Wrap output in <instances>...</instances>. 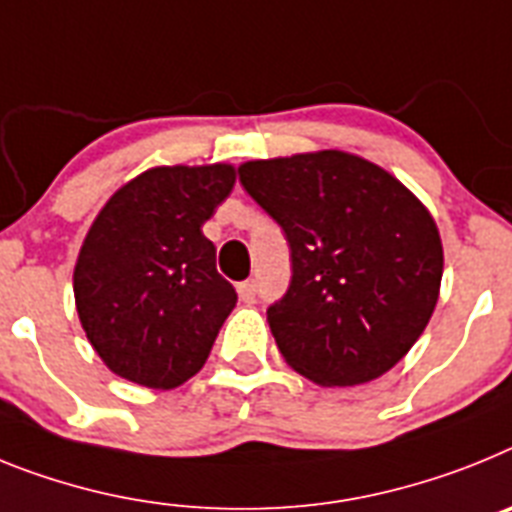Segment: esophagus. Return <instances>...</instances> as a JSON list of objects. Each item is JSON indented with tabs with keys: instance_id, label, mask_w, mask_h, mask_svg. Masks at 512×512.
<instances>
[{
	"instance_id": "esophagus-1",
	"label": "esophagus",
	"mask_w": 512,
	"mask_h": 512,
	"mask_svg": "<svg viewBox=\"0 0 512 512\" xmlns=\"http://www.w3.org/2000/svg\"><path fill=\"white\" fill-rule=\"evenodd\" d=\"M237 291H239V299H242L244 304H255L257 301V283L255 281L239 283Z\"/></svg>"
}]
</instances>
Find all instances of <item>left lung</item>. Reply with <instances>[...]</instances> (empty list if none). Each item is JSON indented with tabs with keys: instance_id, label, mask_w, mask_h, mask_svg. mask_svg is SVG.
Instances as JSON below:
<instances>
[{
	"instance_id": "left-lung-1",
	"label": "left lung",
	"mask_w": 512,
	"mask_h": 512,
	"mask_svg": "<svg viewBox=\"0 0 512 512\" xmlns=\"http://www.w3.org/2000/svg\"><path fill=\"white\" fill-rule=\"evenodd\" d=\"M239 182L291 247V283L268 309L288 366L322 386L397 366L441 291L428 208L379 164L337 149L244 162Z\"/></svg>"
}]
</instances>
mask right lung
Wrapping results in <instances>:
<instances>
[{
  "label": "right lung",
  "instance_id": "add662e5",
  "mask_svg": "<svg viewBox=\"0 0 512 512\" xmlns=\"http://www.w3.org/2000/svg\"><path fill=\"white\" fill-rule=\"evenodd\" d=\"M231 164L154 167L97 213L74 268V299L105 366L175 389L201 371L237 291L216 270L203 224L226 201Z\"/></svg>",
  "mask_w": 512,
  "mask_h": 512
}]
</instances>
